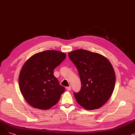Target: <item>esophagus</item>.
I'll use <instances>...</instances> for the list:
<instances>
[{"label": "esophagus", "mask_w": 135, "mask_h": 135, "mask_svg": "<svg viewBox=\"0 0 135 135\" xmlns=\"http://www.w3.org/2000/svg\"><path fill=\"white\" fill-rule=\"evenodd\" d=\"M66 89L68 91H70V90H71V87H70V86H68V87H66Z\"/></svg>", "instance_id": "34e87169"}]
</instances>
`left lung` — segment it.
Wrapping results in <instances>:
<instances>
[{"mask_svg": "<svg viewBox=\"0 0 135 135\" xmlns=\"http://www.w3.org/2000/svg\"><path fill=\"white\" fill-rule=\"evenodd\" d=\"M68 56L81 80L80 90L73 93L77 102L88 110L101 107L115 87V75L111 63L102 55L83 49L70 52Z\"/></svg>", "mask_w": 135, "mask_h": 135, "instance_id": "obj_1", "label": "left lung"}]
</instances>
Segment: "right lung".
Here are the masks:
<instances>
[{
	"instance_id": "obj_1",
	"label": "right lung",
	"mask_w": 135,
	"mask_h": 135,
	"mask_svg": "<svg viewBox=\"0 0 135 135\" xmlns=\"http://www.w3.org/2000/svg\"><path fill=\"white\" fill-rule=\"evenodd\" d=\"M66 57L59 51L46 50L34 54L24 64L19 75V87L33 107L46 110L59 101L65 88L59 84L54 70Z\"/></svg>"
}]
</instances>
